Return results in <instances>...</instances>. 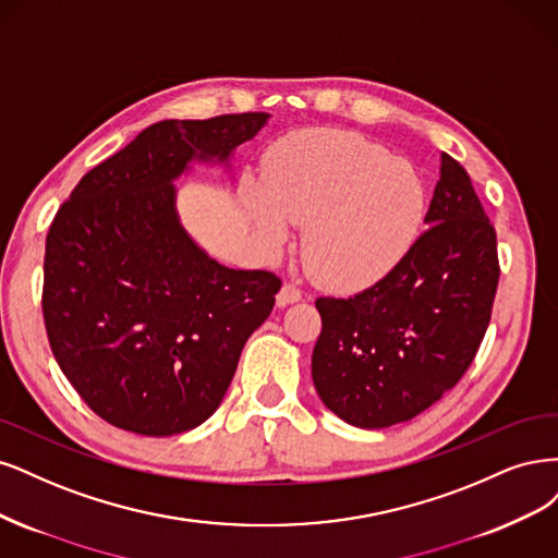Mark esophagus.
Here are the masks:
<instances>
[{
  "label": "esophagus",
  "mask_w": 558,
  "mask_h": 558,
  "mask_svg": "<svg viewBox=\"0 0 558 558\" xmlns=\"http://www.w3.org/2000/svg\"><path fill=\"white\" fill-rule=\"evenodd\" d=\"M296 301H301V292L296 290V287H294V284H282V290H280L278 296H276L278 308H284V305L296 303Z\"/></svg>",
  "instance_id": "1"
}]
</instances>
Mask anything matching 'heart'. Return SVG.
<instances>
[{
	"mask_svg": "<svg viewBox=\"0 0 558 558\" xmlns=\"http://www.w3.org/2000/svg\"><path fill=\"white\" fill-rule=\"evenodd\" d=\"M243 210L268 250L305 225L308 274L333 290H359L389 276L420 239L426 185L405 159L362 134L311 130L268 155L262 185L245 181Z\"/></svg>",
	"mask_w": 558,
	"mask_h": 558,
	"instance_id": "b5f03b06",
	"label": "heart"
}]
</instances>
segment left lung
<instances>
[{"label":"left lung","instance_id":"obj_1","mask_svg":"<svg viewBox=\"0 0 558 558\" xmlns=\"http://www.w3.org/2000/svg\"><path fill=\"white\" fill-rule=\"evenodd\" d=\"M426 231L389 276L350 299H317L313 383L359 428L417 417L473 364L498 284L496 231L457 159L440 153Z\"/></svg>","mask_w":558,"mask_h":558}]
</instances>
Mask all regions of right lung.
<instances>
[{"label": "right lung", "mask_w": 558, "mask_h": 558, "mask_svg": "<svg viewBox=\"0 0 558 558\" xmlns=\"http://www.w3.org/2000/svg\"><path fill=\"white\" fill-rule=\"evenodd\" d=\"M268 113L161 120L81 178L46 239L44 319L66 380L101 420L165 438L220 408L280 280L213 259L181 222L175 183L231 171Z\"/></svg>", "instance_id": "1"}]
</instances>
